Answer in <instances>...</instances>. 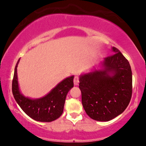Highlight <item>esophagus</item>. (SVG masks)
Instances as JSON below:
<instances>
[{"instance_id":"34e87169","label":"esophagus","mask_w":146,"mask_h":146,"mask_svg":"<svg viewBox=\"0 0 146 146\" xmlns=\"http://www.w3.org/2000/svg\"><path fill=\"white\" fill-rule=\"evenodd\" d=\"M74 84L75 86L78 85V84H79V78H78V76H76L74 77Z\"/></svg>"}]
</instances>
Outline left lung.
I'll return each instance as SVG.
<instances>
[{"label": "left lung", "instance_id": "obj_1", "mask_svg": "<svg viewBox=\"0 0 146 146\" xmlns=\"http://www.w3.org/2000/svg\"><path fill=\"white\" fill-rule=\"evenodd\" d=\"M105 58L100 66L80 76L82 103L88 115L108 121L121 114L128 106L132 94V73L127 60L118 49Z\"/></svg>", "mask_w": 146, "mask_h": 146}]
</instances>
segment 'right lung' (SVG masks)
I'll list each match as a JSON object with an SVG mask.
<instances>
[{
	"label": "right lung",
	"mask_w": 146,
	"mask_h": 146,
	"mask_svg": "<svg viewBox=\"0 0 146 146\" xmlns=\"http://www.w3.org/2000/svg\"><path fill=\"white\" fill-rule=\"evenodd\" d=\"M18 60L15 68L12 90L18 104L31 118L42 122H50L58 118L63 112L66 95L74 87V76L68 77L58 84L48 94L40 98L26 97L19 89L17 76Z\"/></svg>",
	"instance_id": "obj_1"
}]
</instances>
